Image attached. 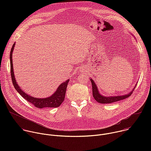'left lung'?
Returning <instances> with one entry per match:
<instances>
[{"instance_id": "obj_1", "label": "left lung", "mask_w": 151, "mask_h": 151, "mask_svg": "<svg viewBox=\"0 0 151 151\" xmlns=\"http://www.w3.org/2000/svg\"><path fill=\"white\" fill-rule=\"evenodd\" d=\"M91 84H92V88H93V95L94 98V99L99 103H112L114 102H116L123 99H125L126 98H128V97H130L133 91H131V93H129L128 94H126L125 96H114V97H104L102 96L99 93V91L97 90V86L93 80L92 79H90Z\"/></svg>"}]
</instances>
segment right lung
I'll return each mask as SVG.
<instances>
[{
  "mask_svg": "<svg viewBox=\"0 0 151 151\" xmlns=\"http://www.w3.org/2000/svg\"><path fill=\"white\" fill-rule=\"evenodd\" d=\"M15 45V43L13 44L12 47L11 48L10 52V64H11V75L12 78V83L14 85V87L15 89L18 91V93L22 96L24 99L27 100V101L30 102V103L33 104L35 107L37 108H44V107H57L61 105L63 101L64 100L66 94V91L67 88V86L69 80H67L64 82L62 83L59 85L57 90L55 92L54 94H52L51 97L45 99H37L33 97L27 95L26 93L21 90L20 87L17 85L16 82L14 74V70H13V64H12V54L13 52V50L14 48V46Z\"/></svg>",
  "mask_w": 151,
  "mask_h": 151,
  "instance_id": "1",
  "label": "right lung"
}]
</instances>
